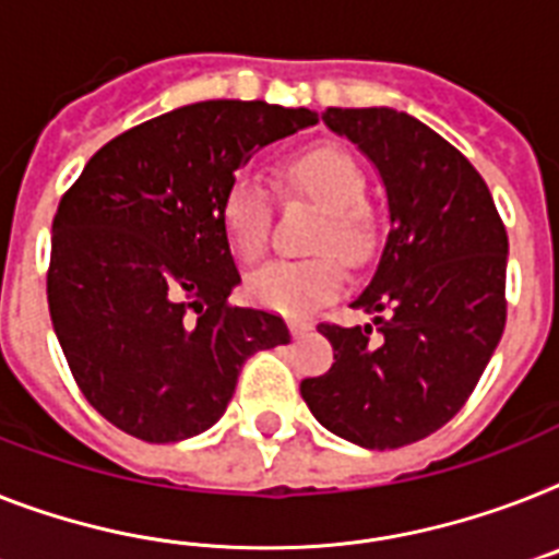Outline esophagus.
I'll return each mask as SVG.
<instances>
[{
  "label": "esophagus",
  "mask_w": 559,
  "mask_h": 559,
  "mask_svg": "<svg viewBox=\"0 0 559 559\" xmlns=\"http://www.w3.org/2000/svg\"><path fill=\"white\" fill-rule=\"evenodd\" d=\"M288 329H290V334H294V336H306L308 331H311V322H306V320H290V322H288Z\"/></svg>",
  "instance_id": "obj_1"
}]
</instances>
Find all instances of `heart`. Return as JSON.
<instances>
[{"mask_svg":"<svg viewBox=\"0 0 559 559\" xmlns=\"http://www.w3.org/2000/svg\"><path fill=\"white\" fill-rule=\"evenodd\" d=\"M283 191L288 197H306L322 207V219L311 234L306 260H276L248 276V294L253 302L288 317H306L336 297L343 285V269L333 253L359 269L380 246V230L373 211L366 205V174L348 151L320 145L290 156L283 165ZM225 239L234 257L257 262L269 246L271 200L260 179L237 177L228 186L219 205Z\"/></svg>","mask_w":559,"mask_h":559,"instance_id":"1","label":"heart"}]
</instances>
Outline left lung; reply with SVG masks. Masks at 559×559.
<instances>
[{
  "mask_svg": "<svg viewBox=\"0 0 559 559\" xmlns=\"http://www.w3.org/2000/svg\"><path fill=\"white\" fill-rule=\"evenodd\" d=\"M322 122L377 165L391 230L352 302L373 322H320L334 362L299 382V394L336 437L400 449L445 426L486 371L506 329L509 237L486 179L419 119L325 108Z\"/></svg>",
  "mask_w": 559,
  "mask_h": 559,
  "instance_id": "8db88e82",
  "label": "left lung"
}]
</instances>
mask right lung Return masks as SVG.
<instances>
[{"label": "right lung", "instance_id": "add662e5", "mask_svg": "<svg viewBox=\"0 0 559 559\" xmlns=\"http://www.w3.org/2000/svg\"><path fill=\"white\" fill-rule=\"evenodd\" d=\"M308 108L207 99L103 145L59 200L50 322L73 380L124 435L177 442L228 408L242 362L285 345L280 313L230 306L239 271L219 205L257 147Z\"/></svg>", "mask_w": 559, "mask_h": 559}]
</instances>
